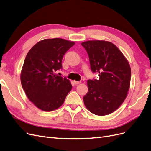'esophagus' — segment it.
<instances>
[{"label": "esophagus", "mask_w": 151, "mask_h": 151, "mask_svg": "<svg viewBox=\"0 0 151 151\" xmlns=\"http://www.w3.org/2000/svg\"><path fill=\"white\" fill-rule=\"evenodd\" d=\"M73 83H74L75 85H78L81 83V82H79V81H76V80H74L73 81Z\"/></svg>", "instance_id": "esophagus-1"}]
</instances>
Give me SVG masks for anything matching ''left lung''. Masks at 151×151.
I'll use <instances>...</instances> for the list:
<instances>
[{"label": "left lung", "instance_id": "8db88e82", "mask_svg": "<svg viewBox=\"0 0 151 151\" xmlns=\"http://www.w3.org/2000/svg\"><path fill=\"white\" fill-rule=\"evenodd\" d=\"M82 45L89 57L92 71L99 76V80L87 81L84 105L95 115L111 114L122 105L128 93L131 75L129 62L110 41H87Z\"/></svg>", "mask_w": 151, "mask_h": 151}]
</instances>
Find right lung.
I'll list each match as a JSON object with an SVG mask.
<instances>
[{"mask_svg":"<svg viewBox=\"0 0 151 151\" xmlns=\"http://www.w3.org/2000/svg\"><path fill=\"white\" fill-rule=\"evenodd\" d=\"M75 44L62 38L45 39L32 46L24 60L20 80L29 99L39 109L52 111L64 103L70 81L55 74L64 54Z\"/></svg>","mask_w":151,"mask_h":151,"instance_id":"right-lung-1","label":"right lung"}]
</instances>
